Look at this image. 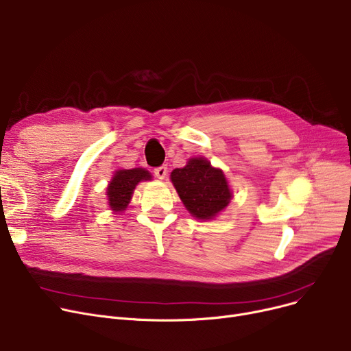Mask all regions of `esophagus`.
Segmentation results:
<instances>
[{
	"label": "esophagus",
	"instance_id": "obj_1",
	"mask_svg": "<svg viewBox=\"0 0 351 351\" xmlns=\"http://www.w3.org/2000/svg\"><path fill=\"white\" fill-rule=\"evenodd\" d=\"M154 173L158 179H163L166 176V173H168V166L166 165H162V166H158V168L154 169Z\"/></svg>",
	"mask_w": 351,
	"mask_h": 351
}]
</instances>
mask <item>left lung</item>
I'll use <instances>...</instances> for the list:
<instances>
[{
    "label": "left lung",
    "instance_id": "8db88e82",
    "mask_svg": "<svg viewBox=\"0 0 351 351\" xmlns=\"http://www.w3.org/2000/svg\"><path fill=\"white\" fill-rule=\"evenodd\" d=\"M171 179L183 205L197 219H212L230 202L232 193L220 169L204 158H193L185 168H178Z\"/></svg>",
    "mask_w": 351,
    "mask_h": 351
}]
</instances>
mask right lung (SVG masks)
Segmentation results:
<instances>
[{
  "instance_id": "add662e5",
  "label": "right lung",
  "mask_w": 351,
  "mask_h": 351,
  "mask_svg": "<svg viewBox=\"0 0 351 351\" xmlns=\"http://www.w3.org/2000/svg\"><path fill=\"white\" fill-rule=\"evenodd\" d=\"M151 178V173L142 168L118 171L112 180H110L106 192L110 209L117 212L125 210L129 200H131L135 186L141 180H147Z\"/></svg>"
}]
</instances>
